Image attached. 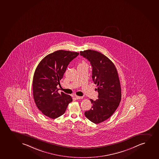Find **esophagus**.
<instances>
[{
	"instance_id": "1",
	"label": "esophagus",
	"mask_w": 159,
	"mask_h": 159,
	"mask_svg": "<svg viewBox=\"0 0 159 159\" xmlns=\"http://www.w3.org/2000/svg\"><path fill=\"white\" fill-rule=\"evenodd\" d=\"M75 98L77 99H82L83 98V97H81V96H75Z\"/></svg>"
}]
</instances>
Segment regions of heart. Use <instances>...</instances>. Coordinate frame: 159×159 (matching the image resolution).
<instances>
[{"label": "heart", "mask_w": 159, "mask_h": 159, "mask_svg": "<svg viewBox=\"0 0 159 159\" xmlns=\"http://www.w3.org/2000/svg\"><path fill=\"white\" fill-rule=\"evenodd\" d=\"M80 64H86L84 62H82V63H81Z\"/></svg>", "instance_id": "obj_1"}]
</instances>
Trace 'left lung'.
Instances as JSON below:
<instances>
[{"label":"left lung","mask_w":159,"mask_h":159,"mask_svg":"<svg viewBox=\"0 0 159 159\" xmlns=\"http://www.w3.org/2000/svg\"><path fill=\"white\" fill-rule=\"evenodd\" d=\"M80 54L90 62L92 79L98 86V98L90 99L91 109L84 112L86 118L98 124L114 113L121 99V89L117 70L113 63L101 52L93 50L80 52Z\"/></svg>","instance_id":"1"}]
</instances>
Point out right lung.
I'll return each instance as SVG.
<instances>
[{
  "instance_id": "1",
  "label": "right lung",
  "mask_w": 159,
  "mask_h": 159,
  "mask_svg": "<svg viewBox=\"0 0 159 159\" xmlns=\"http://www.w3.org/2000/svg\"><path fill=\"white\" fill-rule=\"evenodd\" d=\"M79 54L57 51L45 56L36 68L32 81L34 100L38 109L49 118L54 119L63 115L72 101L71 96L58 93L57 86L70 62Z\"/></svg>"
}]
</instances>
